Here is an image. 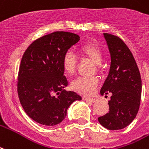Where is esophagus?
<instances>
[{
	"label": "esophagus",
	"instance_id": "1",
	"mask_svg": "<svg viewBox=\"0 0 149 149\" xmlns=\"http://www.w3.org/2000/svg\"><path fill=\"white\" fill-rule=\"evenodd\" d=\"M83 99L86 101H89V102H96L97 100L96 99H93V98H89V97H86V96H84Z\"/></svg>",
	"mask_w": 149,
	"mask_h": 149
}]
</instances>
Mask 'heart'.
I'll return each instance as SVG.
<instances>
[{
  "instance_id": "b5f03b06",
  "label": "heart",
  "mask_w": 149,
  "mask_h": 149,
  "mask_svg": "<svg viewBox=\"0 0 149 149\" xmlns=\"http://www.w3.org/2000/svg\"><path fill=\"white\" fill-rule=\"evenodd\" d=\"M80 54L90 58L97 65H100L102 60V52L96 43H87L81 46ZM77 57L70 50H67L62 57V67L68 74H73L77 67ZM99 80L93 77H79L71 83L72 88L80 94L91 95L95 91Z\"/></svg>"
}]
</instances>
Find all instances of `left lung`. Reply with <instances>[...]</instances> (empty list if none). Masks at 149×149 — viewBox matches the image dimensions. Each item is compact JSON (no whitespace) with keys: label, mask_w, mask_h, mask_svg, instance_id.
<instances>
[{"label":"left lung","mask_w":149,"mask_h":149,"mask_svg":"<svg viewBox=\"0 0 149 149\" xmlns=\"http://www.w3.org/2000/svg\"><path fill=\"white\" fill-rule=\"evenodd\" d=\"M111 54V67L100 95L111 92L109 112L98 120L111 130H122L136 118L141 103V78L136 61L123 41L115 35L103 33Z\"/></svg>","instance_id":"left-lung-1"}]
</instances>
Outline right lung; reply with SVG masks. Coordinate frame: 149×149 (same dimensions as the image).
I'll return each mask as SVG.
<instances>
[{
    "label": "right lung",
    "mask_w": 149,
    "mask_h": 149,
    "mask_svg": "<svg viewBox=\"0 0 149 149\" xmlns=\"http://www.w3.org/2000/svg\"><path fill=\"white\" fill-rule=\"evenodd\" d=\"M80 36L55 31L33 42L24 52L18 76V95L26 114L41 125H56L67 114L76 100L75 91H67L69 83L64 76L62 57L78 42Z\"/></svg>",
    "instance_id": "add662e5"
}]
</instances>
